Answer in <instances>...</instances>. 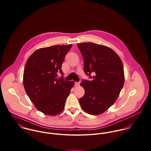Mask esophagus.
<instances>
[{
  "label": "esophagus",
  "mask_w": 151,
  "mask_h": 151,
  "mask_svg": "<svg viewBox=\"0 0 151 151\" xmlns=\"http://www.w3.org/2000/svg\"><path fill=\"white\" fill-rule=\"evenodd\" d=\"M80 84V83L79 82H75V86H79Z\"/></svg>",
  "instance_id": "esophagus-1"
}]
</instances>
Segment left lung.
I'll list each match as a JSON object with an SVG mask.
<instances>
[{
	"instance_id": "1",
	"label": "left lung",
	"mask_w": 151,
	"mask_h": 151,
	"mask_svg": "<svg viewBox=\"0 0 151 151\" xmlns=\"http://www.w3.org/2000/svg\"><path fill=\"white\" fill-rule=\"evenodd\" d=\"M84 60V72L91 81L82 79L85 91L79 99L82 108L91 115L102 114L116 101L123 88L124 76L122 62L106 46L88 42L78 43Z\"/></svg>"
}]
</instances>
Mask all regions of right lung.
Segmentation results:
<instances>
[{
    "instance_id": "add662e5",
    "label": "right lung",
    "mask_w": 151,
    "mask_h": 151,
    "mask_svg": "<svg viewBox=\"0 0 151 151\" xmlns=\"http://www.w3.org/2000/svg\"><path fill=\"white\" fill-rule=\"evenodd\" d=\"M72 45H56L35 51L28 58L24 70L25 90L40 112L56 115L64 108L73 81H65L62 64ZM60 72L62 76L56 77Z\"/></svg>"
}]
</instances>
